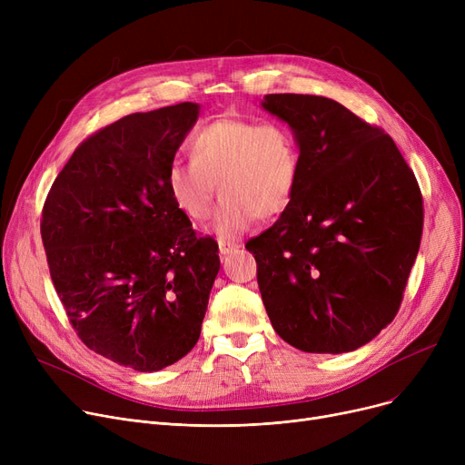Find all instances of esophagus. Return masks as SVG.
Masks as SVG:
<instances>
[{
	"instance_id": "esophagus-1",
	"label": "esophagus",
	"mask_w": 465,
	"mask_h": 465,
	"mask_svg": "<svg viewBox=\"0 0 465 465\" xmlns=\"http://www.w3.org/2000/svg\"><path fill=\"white\" fill-rule=\"evenodd\" d=\"M239 247H241L239 242H230V241H223V239L218 241V251H220V256H223V258L235 252Z\"/></svg>"
}]
</instances>
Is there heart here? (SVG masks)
I'll return each mask as SVG.
<instances>
[{
	"instance_id": "b5f03b06",
	"label": "heart",
	"mask_w": 465,
	"mask_h": 465,
	"mask_svg": "<svg viewBox=\"0 0 465 465\" xmlns=\"http://www.w3.org/2000/svg\"><path fill=\"white\" fill-rule=\"evenodd\" d=\"M190 154V162L169 165V193L181 213L203 223L220 188L213 232L223 239L239 237L258 216L284 213L298 192L300 144L275 122L218 118L192 137Z\"/></svg>"
}]
</instances>
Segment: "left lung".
Segmentation results:
<instances>
[{
  "label": "left lung",
  "instance_id": "8db88e82",
  "mask_svg": "<svg viewBox=\"0 0 465 465\" xmlns=\"http://www.w3.org/2000/svg\"><path fill=\"white\" fill-rule=\"evenodd\" d=\"M300 144V183L249 241L273 330L312 354L351 352L394 321L422 237V195L392 137L322 95L267 94Z\"/></svg>",
  "mask_w": 465,
  "mask_h": 465
}]
</instances>
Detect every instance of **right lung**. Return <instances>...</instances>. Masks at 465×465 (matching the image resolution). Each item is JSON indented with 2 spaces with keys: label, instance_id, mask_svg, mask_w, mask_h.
Instances as JSON below:
<instances>
[{
  "label": "right lung",
  "instance_id": "right-lung-1",
  "mask_svg": "<svg viewBox=\"0 0 465 465\" xmlns=\"http://www.w3.org/2000/svg\"><path fill=\"white\" fill-rule=\"evenodd\" d=\"M200 116L179 104L120 118L81 143L46 195L41 237L83 343L141 373L198 343L220 270L167 188V169Z\"/></svg>",
  "mask_w": 465,
  "mask_h": 465
}]
</instances>
